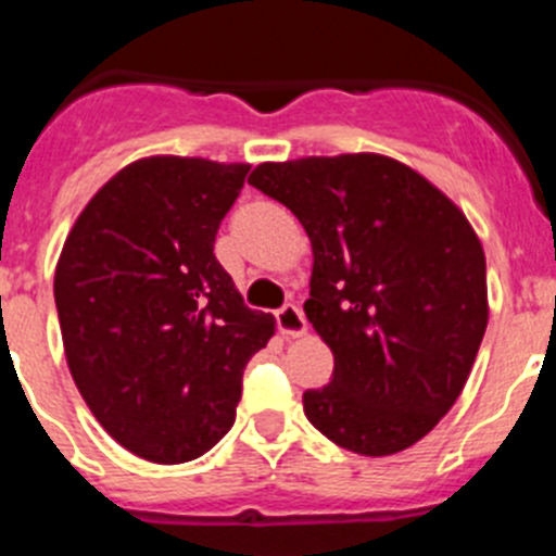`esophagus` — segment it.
Wrapping results in <instances>:
<instances>
[{
    "label": "esophagus",
    "mask_w": 556,
    "mask_h": 556,
    "mask_svg": "<svg viewBox=\"0 0 556 556\" xmlns=\"http://www.w3.org/2000/svg\"><path fill=\"white\" fill-rule=\"evenodd\" d=\"M277 329L288 337H302L307 331V318H304L302 307L299 304H282L277 309Z\"/></svg>",
    "instance_id": "obj_1"
}]
</instances>
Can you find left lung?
<instances>
[{"label": "left lung", "mask_w": 556, "mask_h": 556, "mask_svg": "<svg viewBox=\"0 0 556 556\" xmlns=\"http://www.w3.org/2000/svg\"><path fill=\"white\" fill-rule=\"evenodd\" d=\"M249 184L313 243L304 313L334 372L304 392L307 419L359 455L417 444L458 401L489 324L485 254L466 216L376 153L261 164Z\"/></svg>", "instance_id": "left-lung-1"}]
</instances>
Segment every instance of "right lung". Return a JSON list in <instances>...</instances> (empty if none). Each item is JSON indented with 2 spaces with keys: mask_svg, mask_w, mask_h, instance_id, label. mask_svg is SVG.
I'll list each match as a JSON object with an SVG mask.
<instances>
[{
  "mask_svg": "<svg viewBox=\"0 0 556 556\" xmlns=\"http://www.w3.org/2000/svg\"><path fill=\"white\" fill-rule=\"evenodd\" d=\"M247 164L153 155L114 175L67 232L54 274L62 345L114 442L186 464L236 422L243 367L274 334L216 261Z\"/></svg>",
  "mask_w": 556,
  "mask_h": 556,
  "instance_id": "obj_1",
  "label": "right lung"
}]
</instances>
